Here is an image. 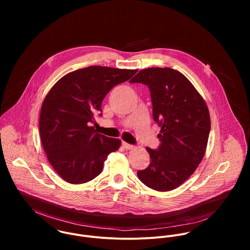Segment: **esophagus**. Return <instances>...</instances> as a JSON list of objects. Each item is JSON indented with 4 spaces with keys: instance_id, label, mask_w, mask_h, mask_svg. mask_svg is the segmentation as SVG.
I'll list each match as a JSON object with an SVG mask.
<instances>
[{
    "instance_id": "obj_1",
    "label": "esophagus",
    "mask_w": 250,
    "mask_h": 250,
    "mask_svg": "<svg viewBox=\"0 0 250 250\" xmlns=\"http://www.w3.org/2000/svg\"><path fill=\"white\" fill-rule=\"evenodd\" d=\"M122 146L126 149V150H131V149H133L135 146L134 145H132V144H129V143H122Z\"/></svg>"
}]
</instances>
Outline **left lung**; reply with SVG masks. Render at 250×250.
Returning a JSON list of instances; mask_svg holds the SVG:
<instances>
[{"mask_svg": "<svg viewBox=\"0 0 250 250\" xmlns=\"http://www.w3.org/2000/svg\"><path fill=\"white\" fill-rule=\"evenodd\" d=\"M130 83L148 85L153 117L161 127V144L157 150L146 148L151 163L138 171V177L152 189L172 190L195 171L205 155L211 129L209 109L193 84L177 70L143 69Z\"/></svg>", "mask_w": 250, "mask_h": 250, "instance_id": "8db88e82", "label": "left lung"}]
</instances>
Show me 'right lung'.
<instances>
[{"instance_id":"1","label":"right lung","mask_w":250,"mask_h":250,"mask_svg":"<svg viewBox=\"0 0 250 250\" xmlns=\"http://www.w3.org/2000/svg\"><path fill=\"white\" fill-rule=\"evenodd\" d=\"M137 72L88 66L66 74L47 93L39 117L40 139L48 161L64 181H91L102 172L107 155L119 149L120 140L98 134L90 124L102 112L107 92Z\"/></svg>"}]
</instances>
